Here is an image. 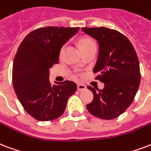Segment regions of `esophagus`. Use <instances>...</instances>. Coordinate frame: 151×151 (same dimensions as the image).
I'll return each mask as SVG.
<instances>
[{"mask_svg": "<svg viewBox=\"0 0 151 151\" xmlns=\"http://www.w3.org/2000/svg\"><path fill=\"white\" fill-rule=\"evenodd\" d=\"M86 88V86H85V85H83V84H78V91H80V92L84 91Z\"/></svg>", "mask_w": 151, "mask_h": 151, "instance_id": "34e87169", "label": "esophagus"}]
</instances>
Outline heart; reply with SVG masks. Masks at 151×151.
<instances>
[{
  "instance_id": "heart-1",
  "label": "heart",
  "mask_w": 151,
  "mask_h": 151,
  "mask_svg": "<svg viewBox=\"0 0 151 151\" xmlns=\"http://www.w3.org/2000/svg\"><path fill=\"white\" fill-rule=\"evenodd\" d=\"M92 43H94V42L92 40L88 39V38H83L79 41V47H80L81 49H82V48L88 47V45L92 44Z\"/></svg>"
}]
</instances>
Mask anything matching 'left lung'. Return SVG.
I'll return each instance as SVG.
<instances>
[{
    "instance_id": "obj_1",
    "label": "left lung",
    "mask_w": 151,
    "mask_h": 151,
    "mask_svg": "<svg viewBox=\"0 0 151 151\" xmlns=\"http://www.w3.org/2000/svg\"><path fill=\"white\" fill-rule=\"evenodd\" d=\"M96 40L98 57L93 73L104 84L103 89L88 86L93 100L86 105L88 112L103 119L116 118L132 104L140 84L139 62L132 42L116 30L82 27Z\"/></svg>"
}]
</instances>
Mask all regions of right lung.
<instances>
[{"instance_id": "add662e5", "label": "right lung", "mask_w": 151, "mask_h": 151, "mask_svg": "<svg viewBox=\"0 0 151 151\" xmlns=\"http://www.w3.org/2000/svg\"><path fill=\"white\" fill-rule=\"evenodd\" d=\"M79 27H47L39 28L22 41L12 65L15 93L25 111L40 121L60 117L68 99L78 86L72 81L49 80L50 68L58 64L61 49Z\"/></svg>"}]
</instances>
